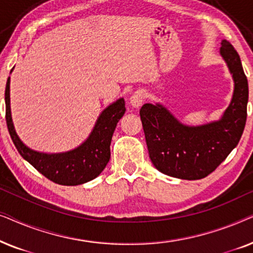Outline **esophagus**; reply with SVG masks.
Instances as JSON below:
<instances>
[{
  "label": "esophagus",
  "instance_id": "1",
  "mask_svg": "<svg viewBox=\"0 0 253 253\" xmlns=\"http://www.w3.org/2000/svg\"><path fill=\"white\" fill-rule=\"evenodd\" d=\"M144 98H145L144 92L141 91V89H138V91H136L132 95H131V98H130L131 106L134 107V108H138V107H140L144 102Z\"/></svg>",
  "mask_w": 253,
  "mask_h": 253
}]
</instances>
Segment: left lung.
<instances>
[{"label":"left lung","instance_id":"1","mask_svg":"<svg viewBox=\"0 0 253 253\" xmlns=\"http://www.w3.org/2000/svg\"><path fill=\"white\" fill-rule=\"evenodd\" d=\"M220 53L233 75L231 102L217 122L186 126L161 105L145 103L140 108L148 154L159 171L182 179L209 176L236 147L247 122L248 79L240 55L229 41L222 40Z\"/></svg>","mask_w":253,"mask_h":253}]
</instances>
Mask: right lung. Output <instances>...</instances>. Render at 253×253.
Listing matches in <instances>:
<instances>
[{"label": "right lung", "mask_w": 253, "mask_h": 253, "mask_svg": "<svg viewBox=\"0 0 253 253\" xmlns=\"http://www.w3.org/2000/svg\"><path fill=\"white\" fill-rule=\"evenodd\" d=\"M126 110V102L121 98L103 110L92 133L81 146L65 153H39L26 147L17 136L10 112V78L5 86V120L16 148L44 177L61 185H79L100 175L110 159L113 133Z\"/></svg>", "instance_id": "right-lung-1"}]
</instances>
